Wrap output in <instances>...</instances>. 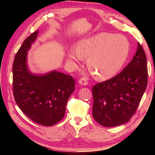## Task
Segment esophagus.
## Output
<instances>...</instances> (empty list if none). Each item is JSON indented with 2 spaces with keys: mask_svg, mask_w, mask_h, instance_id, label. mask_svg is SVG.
<instances>
[{
  "mask_svg": "<svg viewBox=\"0 0 155 155\" xmlns=\"http://www.w3.org/2000/svg\"><path fill=\"white\" fill-rule=\"evenodd\" d=\"M78 84H80L81 85H83V86H85V85H87V84H88V82H87V78H81V79L78 81Z\"/></svg>",
  "mask_w": 155,
  "mask_h": 155,
  "instance_id": "esophagus-1",
  "label": "esophagus"
}]
</instances>
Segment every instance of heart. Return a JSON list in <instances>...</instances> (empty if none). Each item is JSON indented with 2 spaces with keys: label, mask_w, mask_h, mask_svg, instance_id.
Masks as SVG:
<instances>
[{
  "label": "heart",
  "mask_w": 155,
  "mask_h": 155,
  "mask_svg": "<svg viewBox=\"0 0 155 155\" xmlns=\"http://www.w3.org/2000/svg\"><path fill=\"white\" fill-rule=\"evenodd\" d=\"M128 52L129 44L125 37L102 33L78 41L75 52L68 53L67 61L76 65L81 59H87L91 74L98 79L106 80L118 72Z\"/></svg>",
  "instance_id": "1"
}]
</instances>
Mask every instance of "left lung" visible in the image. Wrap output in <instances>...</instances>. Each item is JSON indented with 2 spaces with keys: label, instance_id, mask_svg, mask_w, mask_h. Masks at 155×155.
Here are the masks:
<instances>
[{
  "label": "left lung",
  "instance_id": "8db88e82",
  "mask_svg": "<svg viewBox=\"0 0 155 155\" xmlns=\"http://www.w3.org/2000/svg\"><path fill=\"white\" fill-rule=\"evenodd\" d=\"M148 83L146 56L140 43L131 61L120 74L92 88V115L103 127L128 122L137 110Z\"/></svg>",
  "mask_w": 155,
  "mask_h": 155
}]
</instances>
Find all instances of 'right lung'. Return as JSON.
<instances>
[{"mask_svg":"<svg viewBox=\"0 0 155 155\" xmlns=\"http://www.w3.org/2000/svg\"><path fill=\"white\" fill-rule=\"evenodd\" d=\"M36 31L24 41L13 64V90L18 106L32 121L50 127L65 115V107L74 91L72 77L54 70L35 74L28 65V51L38 38Z\"/></svg>","mask_w":155,"mask_h":155,"instance_id":"1","label":"right lung"}]
</instances>
